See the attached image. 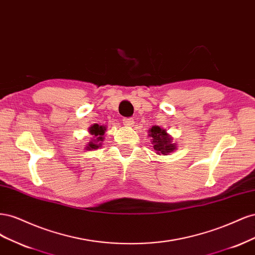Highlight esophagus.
I'll return each instance as SVG.
<instances>
[{
    "label": "esophagus",
    "instance_id": "esophagus-1",
    "mask_svg": "<svg viewBox=\"0 0 255 255\" xmlns=\"http://www.w3.org/2000/svg\"><path fill=\"white\" fill-rule=\"evenodd\" d=\"M122 121H123V125H125V126H127V127H130V126L133 125L134 119H133V118H123V119H122Z\"/></svg>",
    "mask_w": 255,
    "mask_h": 255
}]
</instances>
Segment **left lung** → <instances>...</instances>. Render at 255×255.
Masks as SVG:
<instances>
[{
    "label": "left lung",
    "mask_w": 255,
    "mask_h": 255,
    "mask_svg": "<svg viewBox=\"0 0 255 255\" xmlns=\"http://www.w3.org/2000/svg\"><path fill=\"white\" fill-rule=\"evenodd\" d=\"M150 136L152 137L153 149L157 154H166L172 152L176 146L171 142V137L169 136L165 129H161L155 126L150 129Z\"/></svg>",
    "instance_id": "1"
}]
</instances>
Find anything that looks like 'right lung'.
Returning a JSON list of instances; mask_svg holds the SVG:
<instances>
[{
    "instance_id": "obj_1",
    "label": "right lung",
    "mask_w": 255,
    "mask_h": 255,
    "mask_svg": "<svg viewBox=\"0 0 255 255\" xmlns=\"http://www.w3.org/2000/svg\"><path fill=\"white\" fill-rule=\"evenodd\" d=\"M105 133V128L104 127H99L98 125H95L94 127L90 128V134L95 135L97 138L92 141H90L87 145V148L90 149H98L100 145H101V141L103 140V134Z\"/></svg>"
}]
</instances>
